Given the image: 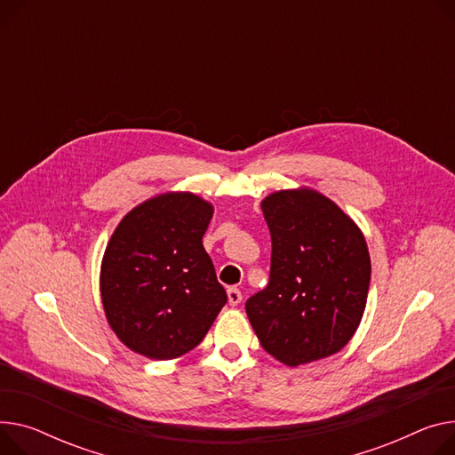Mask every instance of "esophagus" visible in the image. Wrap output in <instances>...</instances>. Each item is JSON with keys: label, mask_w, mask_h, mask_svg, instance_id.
Instances as JSON below:
<instances>
[{"label": "esophagus", "mask_w": 455, "mask_h": 455, "mask_svg": "<svg viewBox=\"0 0 455 455\" xmlns=\"http://www.w3.org/2000/svg\"><path fill=\"white\" fill-rule=\"evenodd\" d=\"M227 294H228V304L230 306H237V304H241V299H243V294H241V291L235 289V287H230L227 291Z\"/></svg>", "instance_id": "34e87169"}]
</instances>
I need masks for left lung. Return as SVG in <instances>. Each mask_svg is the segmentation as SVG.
<instances>
[{
	"label": "left lung",
	"mask_w": 455,
	"mask_h": 455,
	"mask_svg": "<svg viewBox=\"0 0 455 455\" xmlns=\"http://www.w3.org/2000/svg\"><path fill=\"white\" fill-rule=\"evenodd\" d=\"M261 210L272 239L270 278L245 309L263 349L292 368L339 353L366 309L364 234L311 188L270 194Z\"/></svg>",
	"instance_id": "left-lung-1"
}]
</instances>
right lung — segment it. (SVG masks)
Segmentation results:
<instances>
[{
    "mask_svg": "<svg viewBox=\"0 0 455 455\" xmlns=\"http://www.w3.org/2000/svg\"><path fill=\"white\" fill-rule=\"evenodd\" d=\"M214 206L190 192L151 197L106 247L100 294L109 327L132 351L172 360L194 349L227 304L203 247Z\"/></svg>",
    "mask_w": 455,
    "mask_h": 455,
    "instance_id": "right-lung-1",
    "label": "right lung"
}]
</instances>
